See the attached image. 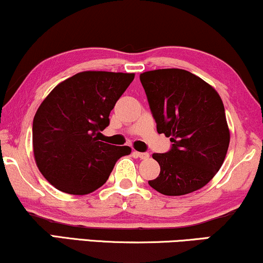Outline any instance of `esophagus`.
<instances>
[{
	"label": "esophagus",
	"mask_w": 263,
	"mask_h": 263,
	"mask_svg": "<svg viewBox=\"0 0 263 263\" xmlns=\"http://www.w3.org/2000/svg\"><path fill=\"white\" fill-rule=\"evenodd\" d=\"M133 155H134L135 157H139V158H141V159H147L148 157H149V155L147 152H138V151H134L133 152Z\"/></svg>",
	"instance_id": "obj_1"
}]
</instances>
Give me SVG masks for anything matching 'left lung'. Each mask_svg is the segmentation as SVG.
Segmentation results:
<instances>
[{"instance_id": "1", "label": "left lung", "mask_w": 263, "mask_h": 263, "mask_svg": "<svg viewBox=\"0 0 263 263\" xmlns=\"http://www.w3.org/2000/svg\"><path fill=\"white\" fill-rule=\"evenodd\" d=\"M157 132L173 142L153 153L161 173L148 185L165 196L202 189L219 172L230 145V130L220 95L196 74L162 69L140 74Z\"/></svg>"}]
</instances>
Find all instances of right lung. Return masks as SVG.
<instances>
[{"label": "right lung", "mask_w": 263, "mask_h": 263, "mask_svg": "<svg viewBox=\"0 0 263 263\" xmlns=\"http://www.w3.org/2000/svg\"><path fill=\"white\" fill-rule=\"evenodd\" d=\"M134 73L84 71L58 84L40 105L32 123L36 164L61 192L88 194L107 181L129 146L99 141L110 112Z\"/></svg>", "instance_id": "right-lung-1"}]
</instances>
